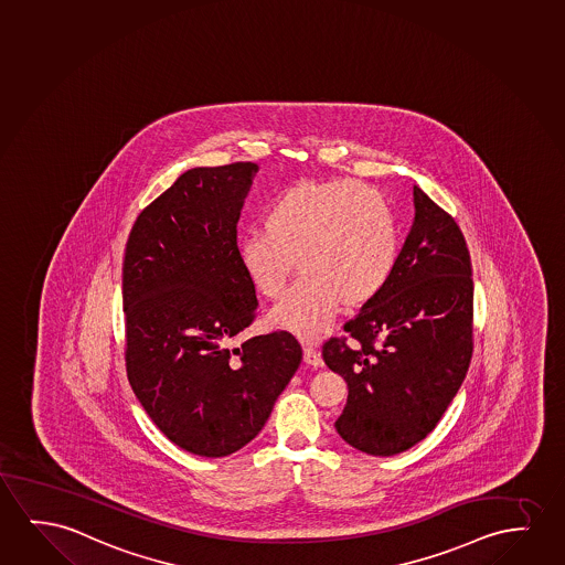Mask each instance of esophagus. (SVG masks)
Listing matches in <instances>:
<instances>
[{
  "label": "esophagus",
  "mask_w": 565,
  "mask_h": 565,
  "mask_svg": "<svg viewBox=\"0 0 565 565\" xmlns=\"http://www.w3.org/2000/svg\"><path fill=\"white\" fill-rule=\"evenodd\" d=\"M303 360L305 363H309L312 367H320L322 365V355L312 344L303 345Z\"/></svg>",
  "instance_id": "obj_1"
}]
</instances>
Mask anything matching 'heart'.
I'll return each mask as SVG.
<instances>
[{
	"label": "heart",
	"instance_id": "1",
	"mask_svg": "<svg viewBox=\"0 0 565 565\" xmlns=\"http://www.w3.org/2000/svg\"><path fill=\"white\" fill-rule=\"evenodd\" d=\"M262 230L241 238L238 258L271 301L286 294L297 262L303 276L271 320L305 338L324 334L340 303H371L398 256L393 207L381 192L352 179L295 182L266 207Z\"/></svg>",
	"mask_w": 565,
	"mask_h": 565
}]
</instances>
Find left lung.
I'll use <instances>...</instances> for the list:
<instances>
[{
	"mask_svg": "<svg viewBox=\"0 0 565 565\" xmlns=\"http://www.w3.org/2000/svg\"><path fill=\"white\" fill-rule=\"evenodd\" d=\"M416 217L393 274L371 303L322 345L344 376L335 419L345 443L393 457L426 439L457 396L472 358L475 281L457 221L414 186Z\"/></svg>",
	"mask_w": 565,
	"mask_h": 565,
	"instance_id": "1",
	"label": "left lung"
}]
</instances>
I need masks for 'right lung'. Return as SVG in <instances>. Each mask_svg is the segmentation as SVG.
I'll return each instance as SVG.
<instances>
[{"label":"right lung","mask_w":565,"mask_h":565,"mask_svg":"<svg viewBox=\"0 0 565 565\" xmlns=\"http://www.w3.org/2000/svg\"><path fill=\"white\" fill-rule=\"evenodd\" d=\"M256 163L198 167L139 213L126 243V373L161 431L198 457L253 441L301 365L276 330L230 348L256 319V289L238 258L237 221Z\"/></svg>","instance_id":"1"}]
</instances>
